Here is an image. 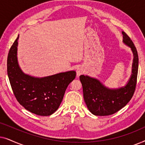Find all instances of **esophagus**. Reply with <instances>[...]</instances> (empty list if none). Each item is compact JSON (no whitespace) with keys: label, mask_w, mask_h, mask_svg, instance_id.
<instances>
[{"label":"esophagus","mask_w":145,"mask_h":145,"mask_svg":"<svg viewBox=\"0 0 145 145\" xmlns=\"http://www.w3.org/2000/svg\"><path fill=\"white\" fill-rule=\"evenodd\" d=\"M83 72H84V70H83L82 67H79V68L77 69V70H76V75H77V76H79L80 74H82Z\"/></svg>","instance_id":"1"}]
</instances>
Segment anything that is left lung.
<instances>
[{
	"label": "left lung",
	"mask_w": 145,
	"mask_h": 145,
	"mask_svg": "<svg viewBox=\"0 0 145 145\" xmlns=\"http://www.w3.org/2000/svg\"><path fill=\"white\" fill-rule=\"evenodd\" d=\"M122 34L123 43L130 47L133 54L131 75L124 86L109 88L98 79L88 75L80 76L84 102L88 110L95 116H110L118 112L129 102L135 90L138 67L137 51L130 37L124 31Z\"/></svg>",
	"instance_id": "left-lung-1"
}]
</instances>
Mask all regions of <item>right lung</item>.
Masks as SVG:
<instances>
[{
	"mask_svg": "<svg viewBox=\"0 0 145 145\" xmlns=\"http://www.w3.org/2000/svg\"><path fill=\"white\" fill-rule=\"evenodd\" d=\"M19 35L10 49L7 72L14 94L25 110L41 116H48L57 110L65 90L76 77L74 71L57 73L45 77L25 74L17 57Z\"/></svg>",
	"mask_w": 145,
	"mask_h": 145,
	"instance_id": "add662e5",
	"label": "right lung"
}]
</instances>
